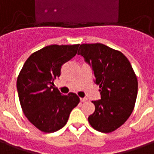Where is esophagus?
Segmentation results:
<instances>
[{
  "mask_svg": "<svg viewBox=\"0 0 154 154\" xmlns=\"http://www.w3.org/2000/svg\"><path fill=\"white\" fill-rule=\"evenodd\" d=\"M87 100H88V99H87L86 97H81V98H80V101H81L82 103H84V102H86Z\"/></svg>",
  "mask_w": 154,
  "mask_h": 154,
  "instance_id": "obj_1",
  "label": "esophagus"
}]
</instances>
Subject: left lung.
Here are the masks:
<instances>
[{
	"instance_id": "left-lung-1",
	"label": "left lung",
	"mask_w": 154,
	"mask_h": 154,
	"mask_svg": "<svg viewBox=\"0 0 154 154\" xmlns=\"http://www.w3.org/2000/svg\"><path fill=\"white\" fill-rule=\"evenodd\" d=\"M78 55L92 66L100 88L101 99L92 102L95 111L88 116V122L99 132H112L134 110L138 94L136 75L124 54L102 43L81 44Z\"/></svg>"
}]
</instances>
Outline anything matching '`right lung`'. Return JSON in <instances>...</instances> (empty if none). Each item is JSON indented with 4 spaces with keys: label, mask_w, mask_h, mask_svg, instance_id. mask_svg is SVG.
Listing matches in <instances>:
<instances>
[{
    "label": "right lung",
    "mask_w": 154,
    "mask_h": 154,
    "mask_svg": "<svg viewBox=\"0 0 154 154\" xmlns=\"http://www.w3.org/2000/svg\"><path fill=\"white\" fill-rule=\"evenodd\" d=\"M79 46H47L33 52L19 74L16 85L22 111L44 133H53L64 127L69 113L79 103L75 94L62 95L54 87L61 66L75 56Z\"/></svg>",
    "instance_id": "obj_1"
}]
</instances>
